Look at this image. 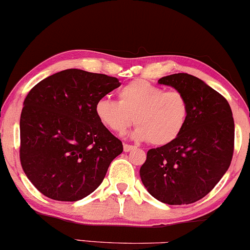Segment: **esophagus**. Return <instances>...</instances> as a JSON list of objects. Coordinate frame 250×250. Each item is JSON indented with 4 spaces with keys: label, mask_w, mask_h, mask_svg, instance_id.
Returning a JSON list of instances; mask_svg holds the SVG:
<instances>
[{
    "label": "esophagus",
    "mask_w": 250,
    "mask_h": 250,
    "mask_svg": "<svg viewBox=\"0 0 250 250\" xmlns=\"http://www.w3.org/2000/svg\"><path fill=\"white\" fill-rule=\"evenodd\" d=\"M134 149H136L135 146H130V145H123V150L125 151V153H128V151H131L134 150Z\"/></svg>",
    "instance_id": "1"
}]
</instances>
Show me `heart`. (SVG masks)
Returning <instances> with one entry per match:
<instances>
[{
    "mask_svg": "<svg viewBox=\"0 0 250 250\" xmlns=\"http://www.w3.org/2000/svg\"><path fill=\"white\" fill-rule=\"evenodd\" d=\"M94 110L100 123L113 133L123 134L134 121L133 139L166 146L185 129L189 105L180 91H165L146 80H135L120 89L119 101L102 97Z\"/></svg>",
    "mask_w": 250,
    "mask_h": 250,
    "instance_id": "obj_1",
    "label": "heart"
}]
</instances>
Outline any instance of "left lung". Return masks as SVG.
Listing matches in <instances>:
<instances>
[{
	"label": "left lung",
	"instance_id": "8db88e82",
	"mask_svg": "<svg viewBox=\"0 0 250 250\" xmlns=\"http://www.w3.org/2000/svg\"><path fill=\"white\" fill-rule=\"evenodd\" d=\"M186 96V127L175 141L148 150L140 169L149 194L163 203L189 205L205 197L230 166L234 119L229 103L207 83L185 73L159 80Z\"/></svg>",
	"mask_w": 250,
	"mask_h": 250
}]
</instances>
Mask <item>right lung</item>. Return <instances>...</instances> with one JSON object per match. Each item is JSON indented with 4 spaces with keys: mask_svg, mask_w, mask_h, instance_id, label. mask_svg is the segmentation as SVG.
<instances>
[{
    "mask_svg": "<svg viewBox=\"0 0 250 250\" xmlns=\"http://www.w3.org/2000/svg\"><path fill=\"white\" fill-rule=\"evenodd\" d=\"M116 77L65 69L29 91L20 119V160L39 191L56 201L82 200L99 187L122 142L95 115Z\"/></svg>",
    "mask_w": 250,
    "mask_h": 250,
    "instance_id": "right-lung-1",
    "label": "right lung"
}]
</instances>
